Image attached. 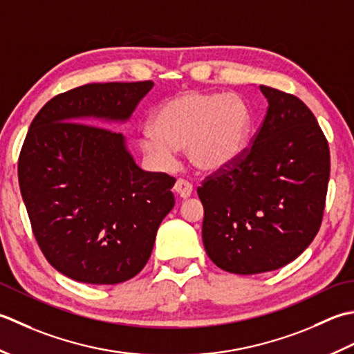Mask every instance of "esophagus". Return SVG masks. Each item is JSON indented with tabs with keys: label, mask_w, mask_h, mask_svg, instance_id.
<instances>
[{
	"label": "esophagus",
	"mask_w": 354,
	"mask_h": 354,
	"mask_svg": "<svg viewBox=\"0 0 354 354\" xmlns=\"http://www.w3.org/2000/svg\"><path fill=\"white\" fill-rule=\"evenodd\" d=\"M174 191L180 198H187L192 194V185L183 178H178L174 185Z\"/></svg>",
	"instance_id": "esophagus-1"
}]
</instances>
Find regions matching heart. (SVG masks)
Returning <instances> with one entry per match:
<instances>
[{
    "label": "heart",
    "mask_w": 354,
    "mask_h": 354,
    "mask_svg": "<svg viewBox=\"0 0 354 354\" xmlns=\"http://www.w3.org/2000/svg\"><path fill=\"white\" fill-rule=\"evenodd\" d=\"M250 131L252 113L243 97L186 91L157 108L151 131L142 134L139 145L158 168H168L177 151L186 148L194 168L214 174L244 154Z\"/></svg>",
    "instance_id": "heart-1"
}]
</instances>
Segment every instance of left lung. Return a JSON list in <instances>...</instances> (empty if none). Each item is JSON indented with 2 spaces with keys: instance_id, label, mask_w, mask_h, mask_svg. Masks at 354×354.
I'll list each match as a JSON object with an SVG mask.
<instances>
[{
  "instance_id": "1",
  "label": "left lung",
  "mask_w": 354,
  "mask_h": 354,
  "mask_svg": "<svg viewBox=\"0 0 354 354\" xmlns=\"http://www.w3.org/2000/svg\"><path fill=\"white\" fill-rule=\"evenodd\" d=\"M259 90L269 108L252 147L197 189L206 254L238 275L277 270L308 248L330 177L328 143L308 106L272 86Z\"/></svg>"
}]
</instances>
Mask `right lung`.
I'll list each match as a JSON object with an SVG mask.
<instances>
[{
    "instance_id": "add662e5",
    "label": "right lung",
    "mask_w": 354,
    "mask_h": 354,
    "mask_svg": "<svg viewBox=\"0 0 354 354\" xmlns=\"http://www.w3.org/2000/svg\"><path fill=\"white\" fill-rule=\"evenodd\" d=\"M153 86H77L50 99L28 128L18 160L21 196L47 261L79 283L136 277L174 207V177L137 167L124 134L82 124L127 122Z\"/></svg>"
}]
</instances>
